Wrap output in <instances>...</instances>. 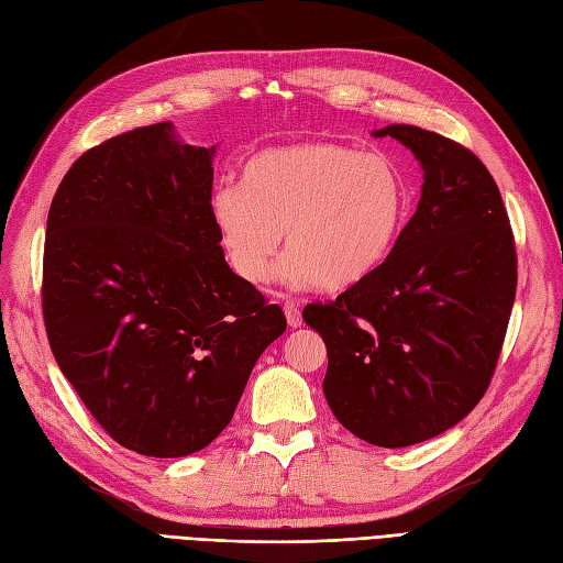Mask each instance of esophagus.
Returning a JSON list of instances; mask_svg holds the SVG:
<instances>
[{
  "mask_svg": "<svg viewBox=\"0 0 563 563\" xmlns=\"http://www.w3.org/2000/svg\"><path fill=\"white\" fill-rule=\"evenodd\" d=\"M284 312H286V321L291 329L302 327V314H300V302L296 298H286L284 300Z\"/></svg>",
  "mask_w": 563,
  "mask_h": 563,
  "instance_id": "1",
  "label": "esophagus"
}]
</instances>
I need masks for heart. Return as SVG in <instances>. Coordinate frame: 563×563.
Instances as JSON below:
<instances>
[{
  "instance_id": "obj_1",
  "label": "heart",
  "mask_w": 563,
  "mask_h": 563,
  "mask_svg": "<svg viewBox=\"0 0 563 563\" xmlns=\"http://www.w3.org/2000/svg\"><path fill=\"white\" fill-rule=\"evenodd\" d=\"M211 216L246 282L269 275L284 230L286 275L343 291L389 258L408 216V192L389 157L310 141L251 155L242 185L213 187Z\"/></svg>"
}]
</instances>
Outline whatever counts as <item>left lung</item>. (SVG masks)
Returning a JSON list of instances; mask_svg holds the SVG:
<instances>
[{"label":"left lung","mask_w":563,"mask_h":563,"mask_svg":"<svg viewBox=\"0 0 563 563\" xmlns=\"http://www.w3.org/2000/svg\"><path fill=\"white\" fill-rule=\"evenodd\" d=\"M391 135L422 164L418 211L389 258L302 319L327 343L338 422L401 449L453 428L496 373L517 294V246L496 180L472 150L411 124Z\"/></svg>","instance_id":"1"}]
</instances>
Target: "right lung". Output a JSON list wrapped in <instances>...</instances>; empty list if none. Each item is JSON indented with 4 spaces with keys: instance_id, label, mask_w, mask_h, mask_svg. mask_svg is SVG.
<instances>
[{
    "instance_id": "right-lung-1",
    "label": "right lung",
    "mask_w": 563,
    "mask_h": 563,
    "mask_svg": "<svg viewBox=\"0 0 563 563\" xmlns=\"http://www.w3.org/2000/svg\"><path fill=\"white\" fill-rule=\"evenodd\" d=\"M211 157L168 122L119 133L84 152L48 209L51 352L100 428L150 457L209 446L286 331L279 305L225 263Z\"/></svg>"
}]
</instances>
